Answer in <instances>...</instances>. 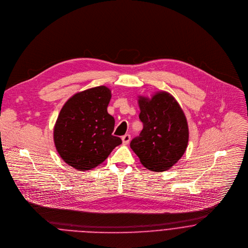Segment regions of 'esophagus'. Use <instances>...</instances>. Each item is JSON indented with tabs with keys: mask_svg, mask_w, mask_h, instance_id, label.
Instances as JSON below:
<instances>
[{
	"mask_svg": "<svg viewBox=\"0 0 248 248\" xmlns=\"http://www.w3.org/2000/svg\"><path fill=\"white\" fill-rule=\"evenodd\" d=\"M130 140H131V136H130L129 134H127V135H125V136L122 137V142H123L124 145L128 144V143L130 142Z\"/></svg>",
	"mask_w": 248,
	"mask_h": 248,
	"instance_id": "1",
	"label": "esophagus"
}]
</instances>
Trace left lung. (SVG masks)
Wrapping results in <instances>:
<instances>
[{
  "label": "left lung",
  "mask_w": 248,
  "mask_h": 248,
  "mask_svg": "<svg viewBox=\"0 0 248 248\" xmlns=\"http://www.w3.org/2000/svg\"><path fill=\"white\" fill-rule=\"evenodd\" d=\"M139 105L143 129L130 146L147 169L167 170L181 159L187 146L188 128L184 111L165 91L151 99L140 96Z\"/></svg>",
  "instance_id": "8db88e82"
}]
</instances>
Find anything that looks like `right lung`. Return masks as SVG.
Returning <instances> with one entry per match:
<instances>
[{
	"label": "right lung",
	"mask_w": 248,
	"mask_h": 248,
	"mask_svg": "<svg viewBox=\"0 0 248 248\" xmlns=\"http://www.w3.org/2000/svg\"><path fill=\"white\" fill-rule=\"evenodd\" d=\"M110 97V90L101 85L75 94L62 107L54 141L67 165L78 170L93 169L122 143L112 136L114 118L107 110Z\"/></svg>",
	"instance_id": "add662e5"
}]
</instances>
